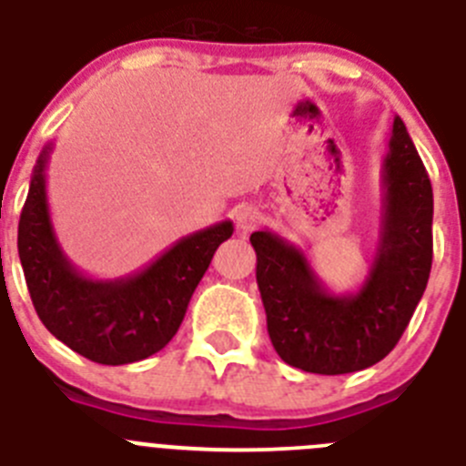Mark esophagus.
I'll list each match as a JSON object with an SVG mask.
<instances>
[{
    "label": "esophagus",
    "instance_id": "esophagus-1",
    "mask_svg": "<svg viewBox=\"0 0 466 466\" xmlns=\"http://www.w3.org/2000/svg\"><path fill=\"white\" fill-rule=\"evenodd\" d=\"M234 220H237V229H241V232H250V229H256L258 225H260L262 213L256 208V206H241V208L237 210Z\"/></svg>",
    "mask_w": 466,
    "mask_h": 466
}]
</instances>
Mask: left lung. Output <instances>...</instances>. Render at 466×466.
Instances as JSON below:
<instances>
[{"mask_svg":"<svg viewBox=\"0 0 466 466\" xmlns=\"http://www.w3.org/2000/svg\"><path fill=\"white\" fill-rule=\"evenodd\" d=\"M434 194L401 116L382 159L380 238L366 281L338 295L305 250L272 229L250 234L267 333L283 361L307 373L345 375L375 366L396 347L431 272Z\"/></svg>","mask_w":466,"mask_h":466,"instance_id":"8db88e82","label":"left lung"}]
</instances>
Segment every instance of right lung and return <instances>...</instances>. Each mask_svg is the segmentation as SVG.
I'll use <instances>...</instances> for the list:
<instances>
[{"label":"right lung","mask_w":466,"mask_h":466,"mask_svg":"<svg viewBox=\"0 0 466 466\" xmlns=\"http://www.w3.org/2000/svg\"><path fill=\"white\" fill-rule=\"evenodd\" d=\"M42 149L18 222V256L39 319L60 342L103 366L143 361L171 342L194 289L222 241L234 232L222 220L177 238L147 267L119 279H91L60 248L46 199Z\"/></svg>","instance_id":"obj_1"}]
</instances>
